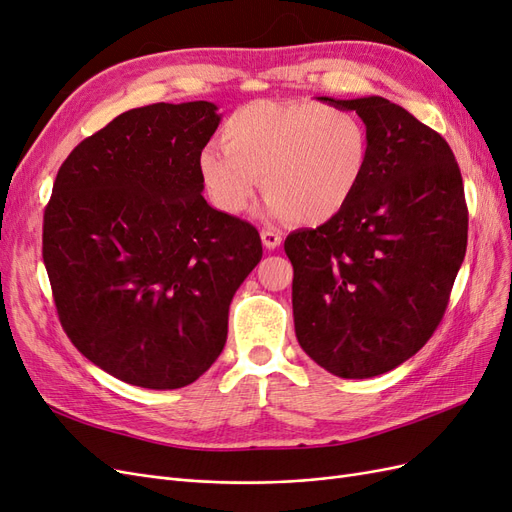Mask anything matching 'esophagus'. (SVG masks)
Instances as JSON below:
<instances>
[{
    "label": "esophagus",
    "mask_w": 512,
    "mask_h": 512,
    "mask_svg": "<svg viewBox=\"0 0 512 512\" xmlns=\"http://www.w3.org/2000/svg\"><path fill=\"white\" fill-rule=\"evenodd\" d=\"M260 239H262V243H265V247H269V250H275V247H280V243H282L280 232L271 230V228L262 230V232H260Z\"/></svg>",
    "instance_id": "esophagus-1"
}]
</instances>
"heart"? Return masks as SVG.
<instances>
[{
	"mask_svg": "<svg viewBox=\"0 0 512 512\" xmlns=\"http://www.w3.org/2000/svg\"><path fill=\"white\" fill-rule=\"evenodd\" d=\"M222 142L198 151V175L224 213L250 211L260 190L271 218L324 224L359 190L369 162L363 119L318 102L254 100L222 126Z\"/></svg>",
	"mask_w": 512,
	"mask_h": 512,
	"instance_id": "obj_1",
	"label": "heart"
}]
</instances>
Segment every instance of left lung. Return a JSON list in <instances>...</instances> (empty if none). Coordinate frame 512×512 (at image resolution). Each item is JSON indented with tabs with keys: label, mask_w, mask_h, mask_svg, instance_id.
I'll return each instance as SVG.
<instances>
[{
	"label": "left lung",
	"mask_w": 512,
	"mask_h": 512,
	"mask_svg": "<svg viewBox=\"0 0 512 512\" xmlns=\"http://www.w3.org/2000/svg\"><path fill=\"white\" fill-rule=\"evenodd\" d=\"M369 132L359 190L333 220L290 232L294 333L309 359L374 378L421 350L466 256L468 207L444 138L380 96L335 100Z\"/></svg>",
	"instance_id": "obj_1"
}]
</instances>
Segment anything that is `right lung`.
I'll use <instances>...</instances> for the list:
<instances>
[{
  "mask_svg": "<svg viewBox=\"0 0 512 512\" xmlns=\"http://www.w3.org/2000/svg\"><path fill=\"white\" fill-rule=\"evenodd\" d=\"M220 121L205 100L121 113L72 149L44 209L61 327L143 389H181L215 363L230 301L262 258L258 230L203 196L196 158Z\"/></svg>",
  "mask_w": 512,
  "mask_h": 512,
  "instance_id": "1",
  "label": "right lung"
}]
</instances>
